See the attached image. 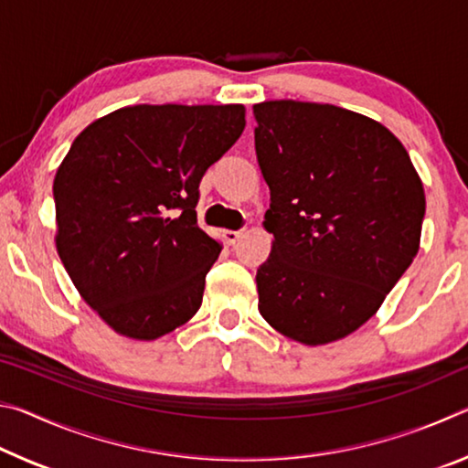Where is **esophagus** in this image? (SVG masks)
Instances as JSON below:
<instances>
[{"instance_id":"34e87169","label":"esophagus","mask_w":468,"mask_h":468,"mask_svg":"<svg viewBox=\"0 0 468 468\" xmlns=\"http://www.w3.org/2000/svg\"><path fill=\"white\" fill-rule=\"evenodd\" d=\"M241 235H243V231H223V237L229 245H233Z\"/></svg>"}]
</instances>
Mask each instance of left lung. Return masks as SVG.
<instances>
[{"label":"left lung","instance_id":"8db88e82","mask_svg":"<svg viewBox=\"0 0 468 468\" xmlns=\"http://www.w3.org/2000/svg\"><path fill=\"white\" fill-rule=\"evenodd\" d=\"M253 115L274 235L256 274L258 310L297 343L345 338L417 256L421 179L400 140L366 115L301 101L260 102Z\"/></svg>","mask_w":468,"mask_h":468}]
</instances>
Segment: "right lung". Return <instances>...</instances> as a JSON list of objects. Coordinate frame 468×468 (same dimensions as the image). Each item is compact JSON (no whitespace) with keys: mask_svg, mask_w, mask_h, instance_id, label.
Segmentation results:
<instances>
[{"mask_svg":"<svg viewBox=\"0 0 468 468\" xmlns=\"http://www.w3.org/2000/svg\"><path fill=\"white\" fill-rule=\"evenodd\" d=\"M243 128V105H136L72 142L53 181L55 245L115 332L154 340L200 310L220 243L197 227V187Z\"/></svg>","mask_w":468,"mask_h":468,"instance_id":"1","label":"right lung"}]
</instances>
